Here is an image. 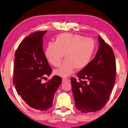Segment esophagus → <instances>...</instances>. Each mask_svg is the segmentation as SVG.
<instances>
[{"mask_svg":"<svg viewBox=\"0 0 128 128\" xmlns=\"http://www.w3.org/2000/svg\"><path fill=\"white\" fill-rule=\"evenodd\" d=\"M68 80L66 78H63L62 80V83H64V82H66V81H67Z\"/></svg>","mask_w":128,"mask_h":128,"instance_id":"34e87169","label":"esophagus"}]
</instances>
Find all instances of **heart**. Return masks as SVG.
Masks as SVG:
<instances>
[{
	"mask_svg": "<svg viewBox=\"0 0 128 128\" xmlns=\"http://www.w3.org/2000/svg\"><path fill=\"white\" fill-rule=\"evenodd\" d=\"M95 49L93 39L76 34L62 33L56 38L54 42H49L45 48V56L51 64L59 66L64 57L63 63L55 74L62 77L68 76L76 70L84 68L89 64Z\"/></svg>",
	"mask_w": 128,
	"mask_h": 128,
	"instance_id": "b5f03b06",
	"label": "heart"
}]
</instances>
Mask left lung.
I'll list each match as a JSON object with an SVG mask.
<instances>
[{
    "mask_svg": "<svg viewBox=\"0 0 128 128\" xmlns=\"http://www.w3.org/2000/svg\"><path fill=\"white\" fill-rule=\"evenodd\" d=\"M98 42L96 56L77 74L78 80L71 78L75 107L83 113L96 112L103 108L115 84L114 53L100 36Z\"/></svg>",
    "mask_w": 128,
    "mask_h": 128,
    "instance_id": "8db88e82",
    "label": "left lung"
}]
</instances>
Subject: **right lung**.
I'll return each mask as SVG.
<instances>
[{"instance_id": "1", "label": "right lung", "mask_w": 128, "mask_h": 128, "mask_svg": "<svg viewBox=\"0 0 128 128\" xmlns=\"http://www.w3.org/2000/svg\"><path fill=\"white\" fill-rule=\"evenodd\" d=\"M47 30L26 36L15 53L13 83L18 94L32 108L46 111L52 107L55 93L62 82L54 75L45 84L41 82L52 73L43 50V37Z\"/></svg>"}]
</instances>
